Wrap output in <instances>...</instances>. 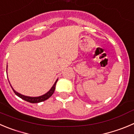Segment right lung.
<instances>
[{
	"label": "right lung",
	"instance_id": "obj_1",
	"mask_svg": "<svg viewBox=\"0 0 134 134\" xmlns=\"http://www.w3.org/2000/svg\"><path fill=\"white\" fill-rule=\"evenodd\" d=\"M57 81H58V79H57V81H55V82L54 83L53 87H52V88H51V89H50L47 93H46L45 94H43V95L40 96V97H27V96L22 95V94H21L16 92V91L12 88V90H13L14 92L16 94V95L18 96V97H19L20 98H22V99L24 100L27 101V102H30V103H38V102H43V101L44 100H46L48 99L49 97H52V94H53V92H54L55 89V85Z\"/></svg>",
	"mask_w": 134,
	"mask_h": 134
}]
</instances>
